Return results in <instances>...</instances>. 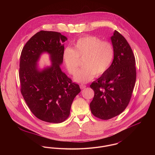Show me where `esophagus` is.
Returning a JSON list of instances; mask_svg holds the SVG:
<instances>
[{"instance_id": "esophagus-1", "label": "esophagus", "mask_w": 155, "mask_h": 155, "mask_svg": "<svg viewBox=\"0 0 155 155\" xmlns=\"http://www.w3.org/2000/svg\"><path fill=\"white\" fill-rule=\"evenodd\" d=\"M80 88H81V89H82L86 88V85H83V84H81V85H80Z\"/></svg>"}]
</instances>
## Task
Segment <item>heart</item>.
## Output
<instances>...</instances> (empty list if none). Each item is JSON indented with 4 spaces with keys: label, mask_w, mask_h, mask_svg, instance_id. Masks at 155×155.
<instances>
[{
    "label": "heart",
    "mask_w": 155,
    "mask_h": 155,
    "mask_svg": "<svg viewBox=\"0 0 155 155\" xmlns=\"http://www.w3.org/2000/svg\"><path fill=\"white\" fill-rule=\"evenodd\" d=\"M74 48L67 46L63 52V58L67 69L74 74L80 66V59H84V67L75 74L74 81L87 83L95 75L99 77L109 68L114 56V49L110 42L102 41L95 36L78 38L74 43Z\"/></svg>",
    "instance_id": "obj_1"
}]
</instances>
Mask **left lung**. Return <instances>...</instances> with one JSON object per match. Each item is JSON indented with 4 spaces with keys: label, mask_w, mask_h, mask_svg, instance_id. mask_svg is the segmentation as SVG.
I'll use <instances>...</instances> for the list:
<instances>
[{
    "label": "left lung",
    "mask_w": 155,
    "mask_h": 155,
    "mask_svg": "<svg viewBox=\"0 0 155 155\" xmlns=\"http://www.w3.org/2000/svg\"><path fill=\"white\" fill-rule=\"evenodd\" d=\"M110 39L114 49L113 62L108 70L90 85L95 92L91 110L102 120L116 117L125 110L136 81L135 59L130 45L116 30Z\"/></svg>",
    "instance_id": "obj_1"
}]
</instances>
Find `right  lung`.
Segmentation results:
<instances>
[{
  "label": "right lung",
  "mask_w": 155,
  "mask_h": 155,
  "mask_svg": "<svg viewBox=\"0 0 155 155\" xmlns=\"http://www.w3.org/2000/svg\"><path fill=\"white\" fill-rule=\"evenodd\" d=\"M67 38L60 32L41 31L22 49L19 77L22 96L37 118L60 123L69 116L71 104L81 89L61 71L64 43ZM49 54L51 64L40 68L42 54Z\"/></svg>",
  "instance_id": "obj_1"
}]
</instances>
